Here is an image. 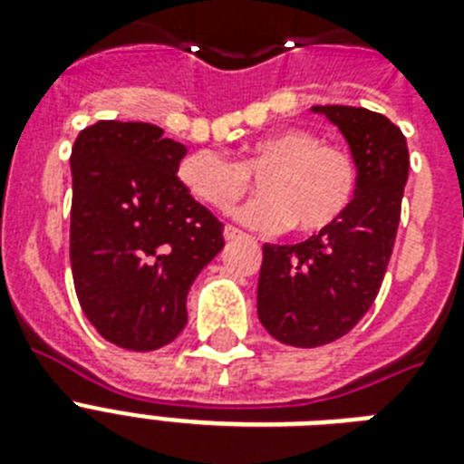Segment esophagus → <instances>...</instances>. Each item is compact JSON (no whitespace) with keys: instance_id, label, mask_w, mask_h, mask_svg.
<instances>
[{"instance_id":"1","label":"esophagus","mask_w":464,"mask_h":464,"mask_svg":"<svg viewBox=\"0 0 464 464\" xmlns=\"http://www.w3.org/2000/svg\"><path fill=\"white\" fill-rule=\"evenodd\" d=\"M224 238L226 240H238V238H246V233L238 231L236 226H226V228H224Z\"/></svg>"}]
</instances>
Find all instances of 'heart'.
<instances>
[{"instance_id": "1", "label": "heart", "mask_w": 464, "mask_h": 464, "mask_svg": "<svg viewBox=\"0 0 464 464\" xmlns=\"http://www.w3.org/2000/svg\"><path fill=\"white\" fill-rule=\"evenodd\" d=\"M260 178L265 195L240 209L243 224L262 231L320 233L334 226L356 195V168L339 149L323 147L308 130L286 127L247 144L240 160L202 149L178 163V180L217 211H231Z\"/></svg>"}]
</instances>
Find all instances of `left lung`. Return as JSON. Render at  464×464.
<instances>
[{
    "instance_id": "left-lung-1",
    "label": "left lung",
    "mask_w": 464,
    "mask_h": 464,
    "mask_svg": "<svg viewBox=\"0 0 464 464\" xmlns=\"http://www.w3.org/2000/svg\"><path fill=\"white\" fill-rule=\"evenodd\" d=\"M349 144L356 166L352 207L327 231L296 246H262L257 315L282 344L313 349L344 337L381 291L395 246L410 151L381 112L315 105Z\"/></svg>"
}]
</instances>
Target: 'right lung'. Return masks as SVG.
<instances>
[{
  "label": "right lung",
  "mask_w": 464,
  "mask_h": 464,
  "mask_svg": "<svg viewBox=\"0 0 464 464\" xmlns=\"http://www.w3.org/2000/svg\"><path fill=\"white\" fill-rule=\"evenodd\" d=\"M188 149L149 122L101 120L72 149L69 260L83 315L130 352L170 344L224 224L178 180Z\"/></svg>",
  "instance_id": "add662e5"
}]
</instances>
